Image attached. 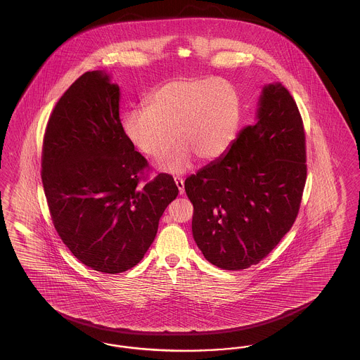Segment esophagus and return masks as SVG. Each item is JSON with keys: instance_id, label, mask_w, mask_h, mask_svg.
Wrapping results in <instances>:
<instances>
[{"instance_id": "esophagus-1", "label": "esophagus", "mask_w": 360, "mask_h": 360, "mask_svg": "<svg viewBox=\"0 0 360 360\" xmlns=\"http://www.w3.org/2000/svg\"><path fill=\"white\" fill-rule=\"evenodd\" d=\"M175 185H176V188L179 190V194L182 195L185 193V181H184V178L175 176Z\"/></svg>"}]
</instances>
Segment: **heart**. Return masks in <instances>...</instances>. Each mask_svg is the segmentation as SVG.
<instances>
[{
  "label": "heart",
  "instance_id": "heart-1",
  "mask_svg": "<svg viewBox=\"0 0 360 360\" xmlns=\"http://www.w3.org/2000/svg\"><path fill=\"white\" fill-rule=\"evenodd\" d=\"M241 116L239 91L229 81L184 77L159 86L147 108L125 112L121 129L136 150L154 159L167 154L176 139L181 144L163 167L182 172L194 156L204 162L223 156L239 134Z\"/></svg>",
  "mask_w": 360,
  "mask_h": 360
}]
</instances>
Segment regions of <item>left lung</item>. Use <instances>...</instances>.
<instances>
[{
  "label": "left lung",
  "instance_id": "obj_1",
  "mask_svg": "<svg viewBox=\"0 0 360 360\" xmlns=\"http://www.w3.org/2000/svg\"><path fill=\"white\" fill-rule=\"evenodd\" d=\"M255 119L223 156L185 181L194 241L223 270L267 257L290 231L305 188V132L289 90L263 86Z\"/></svg>",
  "mask_w": 360,
  "mask_h": 360
}]
</instances>
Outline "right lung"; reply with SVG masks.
Returning <instances> with one entry per match:
<instances>
[{
	"label": "right lung",
	"instance_id": "obj_1",
	"mask_svg": "<svg viewBox=\"0 0 360 360\" xmlns=\"http://www.w3.org/2000/svg\"><path fill=\"white\" fill-rule=\"evenodd\" d=\"M119 103L108 72L81 75L52 110L41 155L56 232L79 262L105 274L136 266L178 195L169 174L139 186L148 163L122 134Z\"/></svg>",
	"mask_w": 360,
	"mask_h": 360
}]
</instances>
